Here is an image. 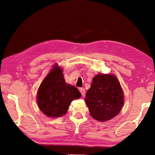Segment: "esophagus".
Returning <instances> with one entry per match:
<instances>
[{
  "label": "esophagus",
  "instance_id": "esophagus-1",
  "mask_svg": "<svg viewBox=\"0 0 155 155\" xmlns=\"http://www.w3.org/2000/svg\"><path fill=\"white\" fill-rule=\"evenodd\" d=\"M79 91L81 92L82 96H84V94H85V89H84V88H81Z\"/></svg>",
  "mask_w": 155,
  "mask_h": 155
}]
</instances>
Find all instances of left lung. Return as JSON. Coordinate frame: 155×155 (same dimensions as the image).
Here are the masks:
<instances>
[{
    "instance_id": "8db88e82",
    "label": "left lung",
    "mask_w": 155,
    "mask_h": 155,
    "mask_svg": "<svg viewBox=\"0 0 155 155\" xmlns=\"http://www.w3.org/2000/svg\"><path fill=\"white\" fill-rule=\"evenodd\" d=\"M84 100L91 117L104 122L120 113L124 104V94L114 75L99 73L93 78Z\"/></svg>"
}]
</instances>
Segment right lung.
Wrapping results in <instances>:
<instances>
[{
	"label": "right lung",
	"mask_w": 155,
	"mask_h": 155,
	"mask_svg": "<svg viewBox=\"0 0 155 155\" xmlns=\"http://www.w3.org/2000/svg\"><path fill=\"white\" fill-rule=\"evenodd\" d=\"M81 97L77 88L66 83L61 67L55 64L38 88L37 104L47 117H59L67 113L72 101Z\"/></svg>",
	"instance_id": "1"
}]
</instances>
